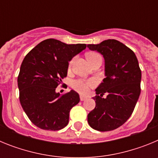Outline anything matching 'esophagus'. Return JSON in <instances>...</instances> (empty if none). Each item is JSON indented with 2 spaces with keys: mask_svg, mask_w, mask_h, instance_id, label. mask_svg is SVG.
I'll return each mask as SVG.
<instances>
[{
  "mask_svg": "<svg viewBox=\"0 0 158 158\" xmlns=\"http://www.w3.org/2000/svg\"><path fill=\"white\" fill-rule=\"evenodd\" d=\"M86 99H87V97H86V96H80V100H81V101H83V100H85Z\"/></svg>",
  "mask_w": 158,
  "mask_h": 158,
  "instance_id": "esophagus-1",
  "label": "esophagus"
}]
</instances>
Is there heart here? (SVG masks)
Segmentation results:
<instances>
[{
  "mask_svg": "<svg viewBox=\"0 0 158 158\" xmlns=\"http://www.w3.org/2000/svg\"><path fill=\"white\" fill-rule=\"evenodd\" d=\"M87 58L89 61L90 63L95 61L96 58H101V56L100 55V54H98L97 52H89L87 54ZM73 58L71 60L69 63V68H70L72 66V64L73 62ZM96 85V82L93 79H90V80H84V79H77V80H75L73 81L72 83V87L76 90V91L79 92L81 93H87L89 90V88L93 87V86Z\"/></svg>",
  "mask_w": 158,
  "mask_h": 158,
  "instance_id": "1",
  "label": "heart"
}]
</instances>
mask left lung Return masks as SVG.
Segmentation results:
<instances>
[{"mask_svg": "<svg viewBox=\"0 0 158 158\" xmlns=\"http://www.w3.org/2000/svg\"><path fill=\"white\" fill-rule=\"evenodd\" d=\"M88 47L104 56L106 76L96 89V107L89 113L88 122L96 131H113L127 122L139 100L142 78L139 62L134 51L118 40H104ZM105 93L107 97L103 98Z\"/></svg>", "mask_w": 158, "mask_h": 158, "instance_id": "obj_1", "label": "left lung"}]
</instances>
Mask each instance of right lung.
Listing matches in <instances>:
<instances>
[{
	"mask_svg": "<svg viewBox=\"0 0 158 158\" xmlns=\"http://www.w3.org/2000/svg\"><path fill=\"white\" fill-rule=\"evenodd\" d=\"M86 44H66L54 39L40 43L25 56L18 75L19 101L32 123L58 131L69 123V111L80 101L77 93L55 89L67 76L69 62Z\"/></svg>",
	"mask_w": 158,
	"mask_h": 158,
	"instance_id": "add662e5",
	"label": "right lung"
}]
</instances>
